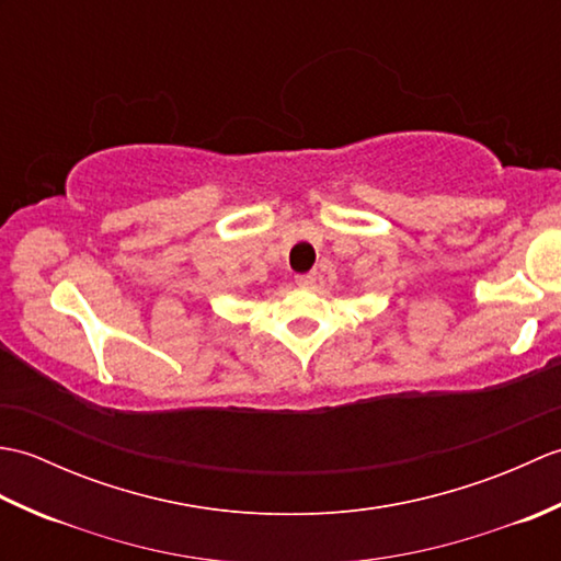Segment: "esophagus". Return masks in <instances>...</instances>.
Listing matches in <instances>:
<instances>
[{"mask_svg":"<svg viewBox=\"0 0 561 561\" xmlns=\"http://www.w3.org/2000/svg\"><path fill=\"white\" fill-rule=\"evenodd\" d=\"M296 284H299V287H304V289H311L316 284V272L299 274V277H296Z\"/></svg>","mask_w":561,"mask_h":561,"instance_id":"obj_1","label":"esophagus"}]
</instances>
